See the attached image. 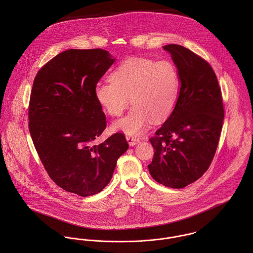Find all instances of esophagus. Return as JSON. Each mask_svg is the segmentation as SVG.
I'll return each mask as SVG.
<instances>
[{"instance_id": "1", "label": "esophagus", "mask_w": 253, "mask_h": 253, "mask_svg": "<svg viewBox=\"0 0 253 253\" xmlns=\"http://www.w3.org/2000/svg\"><path fill=\"white\" fill-rule=\"evenodd\" d=\"M126 138V141H127L129 146H134V145H136L139 142V139L136 138V137H133V136L127 135Z\"/></svg>"}]
</instances>
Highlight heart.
Returning a JSON list of instances; mask_svg holds the SVG:
<instances>
[{"mask_svg": "<svg viewBox=\"0 0 253 253\" xmlns=\"http://www.w3.org/2000/svg\"><path fill=\"white\" fill-rule=\"evenodd\" d=\"M109 82L98 83L94 95L111 117H119L128 107L130 112L115 122L114 130L128 135L142 133L152 120L165 121L176 105L180 78L169 60L156 61L145 57H130L111 73Z\"/></svg>", "mask_w": 253, "mask_h": 253, "instance_id": "b5f03b06", "label": "heart"}]
</instances>
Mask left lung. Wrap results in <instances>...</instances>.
<instances>
[{"mask_svg": "<svg viewBox=\"0 0 253 253\" xmlns=\"http://www.w3.org/2000/svg\"><path fill=\"white\" fill-rule=\"evenodd\" d=\"M163 47L178 70L180 89L172 113L150 139L155 154L148 169L160 184L180 189L198 180L210 168L219 142L224 109L211 66L179 44Z\"/></svg>", "mask_w": 253, "mask_h": 253, "instance_id": "left-lung-1", "label": "left lung"}]
</instances>
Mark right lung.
Returning a JSON list of instances; mask_svg holds the SVG:
<instances>
[{"instance_id": "1", "label": "right lung", "mask_w": 253, "mask_h": 253, "mask_svg": "<svg viewBox=\"0 0 253 253\" xmlns=\"http://www.w3.org/2000/svg\"><path fill=\"white\" fill-rule=\"evenodd\" d=\"M115 58L107 50L68 49L37 74L29 104V131L49 177L63 190L88 197L101 192L128 149L123 133L99 145L106 117L94 89Z\"/></svg>"}]
</instances>
